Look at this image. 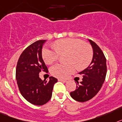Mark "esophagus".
Returning <instances> with one entry per match:
<instances>
[{
  "label": "esophagus",
  "mask_w": 122,
  "mask_h": 122,
  "mask_svg": "<svg viewBox=\"0 0 122 122\" xmlns=\"http://www.w3.org/2000/svg\"><path fill=\"white\" fill-rule=\"evenodd\" d=\"M58 80L60 81H62V82H67V80H65V79H58Z\"/></svg>",
  "instance_id": "34e87169"
}]
</instances>
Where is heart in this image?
<instances>
[{
  "label": "heart",
  "mask_w": 122,
  "mask_h": 122,
  "mask_svg": "<svg viewBox=\"0 0 122 122\" xmlns=\"http://www.w3.org/2000/svg\"><path fill=\"white\" fill-rule=\"evenodd\" d=\"M56 49L44 47L42 50V58L45 63L50 64L56 61L60 55H67L68 64H56L50 67L53 76L60 78H66L75 71L86 68L93 60V52L92 47L83 41L77 39H64L58 40L55 43Z\"/></svg>",
  "instance_id": "1"
}]
</instances>
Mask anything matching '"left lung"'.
<instances>
[{"mask_svg": "<svg viewBox=\"0 0 122 122\" xmlns=\"http://www.w3.org/2000/svg\"><path fill=\"white\" fill-rule=\"evenodd\" d=\"M93 51V60L88 67L80 72L81 81H77L76 90L70 93L72 98L79 102H85L93 98L101 88L107 73L106 59L97 44L88 40Z\"/></svg>", "mask_w": 122, "mask_h": 122, "instance_id": "1", "label": "left lung"}]
</instances>
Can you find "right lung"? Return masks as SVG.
Segmentation results:
<instances>
[{"label":"right lung","instance_id":"right-lung-1","mask_svg":"<svg viewBox=\"0 0 122 122\" xmlns=\"http://www.w3.org/2000/svg\"><path fill=\"white\" fill-rule=\"evenodd\" d=\"M46 40H40L27 46L20 55L16 69V79L22 96L30 103L42 106L51 98L57 79L50 77L42 80L39 77L41 71L48 72L42 56V50Z\"/></svg>","mask_w":122,"mask_h":122}]
</instances>
